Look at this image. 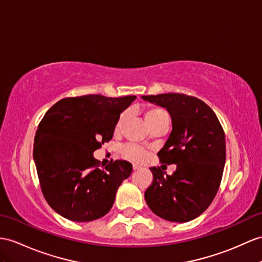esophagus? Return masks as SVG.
<instances>
[{
  "label": "esophagus",
  "mask_w": 262,
  "mask_h": 262,
  "mask_svg": "<svg viewBox=\"0 0 262 262\" xmlns=\"http://www.w3.org/2000/svg\"><path fill=\"white\" fill-rule=\"evenodd\" d=\"M132 169L135 170V171H136V170H139V169H140V165H138V164H132Z\"/></svg>",
  "instance_id": "1"
}]
</instances>
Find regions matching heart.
Returning a JSON list of instances; mask_svg holds the SVG:
<instances>
[{"label": "heart", "instance_id": "1", "mask_svg": "<svg viewBox=\"0 0 262 262\" xmlns=\"http://www.w3.org/2000/svg\"><path fill=\"white\" fill-rule=\"evenodd\" d=\"M127 117V112H122L119 116L117 122H116V126H114V130L116 131H120L122 129V126L125 122ZM145 119L148 121V123L150 124V126H153L155 124H157L160 121L168 119V113L165 112L161 107L158 106H153L150 107V109L146 111L145 113ZM121 153H122L123 157H125L126 159L132 161H143L145 157H146V151L141 148V146L136 145V144H127L124 145L122 149H121Z\"/></svg>", "mask_w": 262, "mask_h": 262}]
</instances>
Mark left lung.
Here are the masks:
<instances>
[{"label":"left lung","instance_id":"8db88e82","mask_svg":"<svg viewBox=\"0 0 262 262\" xmlns=\"http://www.w3.org/2000/svg\"><path fill=\"white\" fill-rule=\"evenodd\" d=\"M142 99L170 113L172 132L158 157L162 163L177 164L171 176L150 168L153 180L144 192L145 201L162 219L193 220L219 190L226 162L225 131L211 107L195 97L164 93Z\"/></svg>","mask_w":262,"mask_h":262}]
</instances>
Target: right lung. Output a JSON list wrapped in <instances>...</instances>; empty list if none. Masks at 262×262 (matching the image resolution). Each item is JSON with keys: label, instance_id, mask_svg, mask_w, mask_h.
I'll return each instance as SVG.
<instances>
[{"label": "right lung", "instance_id": "right-lung-1", "mask_svg": "<svg viewBox=\"0 0 262 262\" xmlns=\"http://www.w3.org/2000/svg\"><path fill=\"white\" fill-rule=\"evenodd\" d=\"M136 98H66L44 114L34 139L33 159L42 193L55 212L85 222L110 211L132 164L111 160L103 167L93 152L112 139L120 113Z\"/></svg>", "mask_w": 262, "mask_h": 262}]
</instances>
